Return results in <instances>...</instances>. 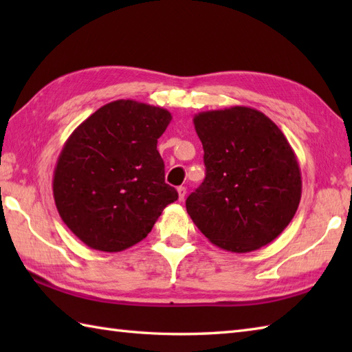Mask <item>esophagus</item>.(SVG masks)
Returning a JSON list of instances; mask_svg holds the SVG:
<instances>
[{
	"label": "esophagus",
	"mask_w": 352,
	"mask_h": 352,
	"mask_svg": "<svg viewBox=\"0 0 352 352\" xmlns=\"http://www.w3.org/2000/svg\"><path fill=\"white\" fill-rule=\"evenodd\" d=\"M177 192H178V199L183 201L184 197H186V188H184V186H180V188L177 189Z\"/></svg>",
	"instance_id": "esophagus-1"
}]
</instances>
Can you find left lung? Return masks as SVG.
Segmentation results:
<instances>
[{
  "mask_svg": "<svg viewBox=\"0 0 352 352\" xmlns=\"http://www.w3.org/2000/svg\"><path fill=\"white\" fill-rule=\"evenodd\" d=\"M206 178L186 199L193 223L231 252L271 243L294 218L301 170L283 131L261 111L234 106L193 118Z\"/></svg>",
  "mask_w": 352,
  "mask_h": 352,
  "instance_id": "8db88e82",
  "label": "left lung"
}]
</instances>
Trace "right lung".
Segmentation results:
<instances>
[{
	"instance_id": "obj_1",
	"label": "right lung",
	"mask_w": 352,
	"mask_h": 352,
	"mask_svg": "<svg viewBox=\"0 0 352 352\" xmlns=\"http://www.w3.org/2000/svg\"><path fill=\"white\" fill-rule=\"evenodd\" d=\"M166 109L133 100L102 106L72 131L57 159L52 193L62 221L89 248L124 251L178 199L164 183L157 139Z\"/></svg>"
}]
</instances>
